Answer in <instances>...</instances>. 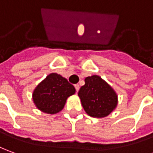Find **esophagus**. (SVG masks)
Masks as SVG:
<instances>
[{"label": "esophagus", "mask_w": 153, "mask_h": 153, "mask_svg": "<svg viewBox=\"0 0 153 153\" xmlns=\"http://www.w3.org/2000/svg\"><path fill=\"white\" fill-rule=\"evenodd\" d=\"M75 88H76V92H77L79 91V89H80V86H79L78 84H76V85H75Z\"/></svg>", "instance_id": "1"}]
</instances>
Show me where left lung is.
Wrapping results in <instances>:
<instances>
[{"label":"left lung","instance_id":"obj_1","mask_svg":"<svg viewBox=\"0 0 153 153\" xmlns=\"http://www.w3.org/2000/svg\"><path fill=\"white\" fill-rule=\"evenodd\" d=\"M78 96L85 111L92 117H105L117 105V95L112 87L97 75L85 78Z\"/></svg>","mask_w":153,"mask_h":153}]
</instances>
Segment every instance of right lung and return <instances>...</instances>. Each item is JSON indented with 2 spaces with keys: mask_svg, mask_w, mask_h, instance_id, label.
<instances>
[{
  "mask_svg": "<svg viewBox=\"0 0 153 153\" xmlns=\"http://www.w3.org/2000/svg\"><path fill=\"white\" fill-rule=\"evenodd\" d=\"M76 89L66 78L57 73H51L35 88L32 99L39 110L56 114L62 110L70 96Z\"/></svg>",
  "mask_w": 153,
  "mask_h": 153,
  "instance_id": "add662e5",
  "label": "right lung"
}]
</instances>
